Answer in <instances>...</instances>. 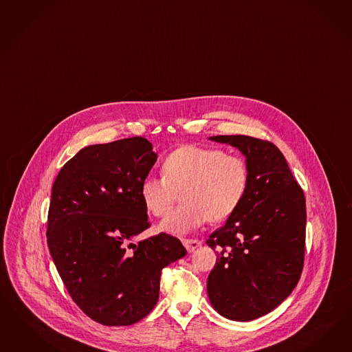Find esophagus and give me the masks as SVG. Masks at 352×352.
Segmentation results:
<instances>
[{
	"instance_id": "esophagus-1",
	"label": "esophagus",
	"mask_w": 352,
	"mask_h": 352,
	"mask_svg": "<svg viewBox=\"0 0 352 352\" xmlns=\"http://www.w3.org/2000/svg\"><path fill=\"white\" fill-rule=\"evenodd\" d=\"M183 245H184V248H187L188 252H193L196 248H200L202 243L199 239H184Z\"/></svg>"
}]
</instances>
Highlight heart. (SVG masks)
I'll list each match as a JSON object with an SVG mask.
<instances>
[{
    "label": "heart",
    "instance_id": "obj_1",
    "mask_svg": "<svg viewBox=\"0 0 352 352\" xmlns=\"http://www.w3.org/2000/svg\"><path fill=\"white\" fill-rule=\"evenodd\" d=\"M162 173V178H144L140 195L150 214L162 217L170 209L175 192L182 190L183 205L159 224L162 232L174 236L188 234L208 219L221 221L229 218L248 190L246 162L219 148L182 146L164 160Z\"/></svg>",
    "mask_w": 352,
    "mask_h": 352
}]
</instances>
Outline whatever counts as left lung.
I'll return each instance as SVG.
<instances>
[{"label":"left lung","mask_w":352,"mask_h":352,"mask_svg":"<svg viewBox=\"0 0 352 352\" xmlns=\"http://www.w3.org/2000/svg\"><path fill=\"white\" fill-rule=\"evenodd\" d=\"M246 157V195L206 243L217 251L208 278L210 304L221 316L250 322L294 291L302 272L306 206L283 153L248 135H215Z\"/></svg>","instance_id":"left-lung-1"}]
</instances>
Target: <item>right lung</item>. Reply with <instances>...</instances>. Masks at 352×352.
<instances>
[{"label":"right lung","instance_id":"add662e5","mask_svg":"<svg viewBox=\"0 0 352 352\" xmlns=\"http://www.w3.org/2000/svg\"><path fill=\"white\" fill-rule=\"evenodd\" d=\"M156 160L142 137L92 144L54 182L50 254L69 295L97 323L140 322L159 300L162 269L187 254L165 233L133 242L150 227L140 188Z\"/></svg>","mask_w":352,"mask_h":352}]
</instances>
